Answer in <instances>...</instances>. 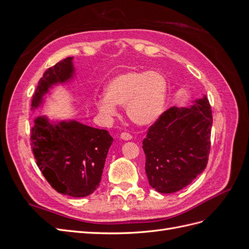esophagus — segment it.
Instances as JSON below:
<instances>
[{
    "label": "esophagus",
    "instance_id": "1",
    "mask_svg": "<svg viewBox=\"0 0 249 249\" xmlns=\"http://www.w3.org/2000/svg\"><path fill=\"white\" fill-rule=\"evenodd\" d=\"M120 138H122L123 140H131L133 137H132V135L129 133H122L120 134Z\"/></svg>",
    "mask_w": 249,
    "mask_h": 249
}]
</instances>
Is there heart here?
Wrapping results in <instances>:
<instances>
[{
  "label": "heart",
  "mask_w": 249,
  "mask_h": 249,
  "mask_svg": "<svg viewBox=\"0 0 249 249\" xmlns=\"http://www.w3.org/2000/svg\"><path fill=\"white\" fill-rule=\"evenodd\" d=\"M106 97L95 101L97 110L108 119L117 115L115 105L125 106L134 124L149 125L161 117L166 107L168 81L160 71H127L111 79L105 86Z\"/></svg>",
  "instance_id": "b5f03b06"
}]
</instances>
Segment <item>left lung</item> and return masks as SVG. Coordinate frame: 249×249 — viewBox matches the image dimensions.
Instances as JSON below:
<instances>
[{
  "label": "left lung",
  "mask_w": 249,
  "mask_h": 249,
  "mask_svg": "<svg viewBox=\"0 0 249 249\" xmlns=\"http://www.w3.org/2000/svg\"><path fill=\"white\" fill-rule=\"evenodd\" d=\"M213 117L207 95L188 108L172 107L149 126L142 141L148 183L160 193L188 186L206 169Z\"/></svg>",
  "instance_id": "obj_1"
}]
</instances>
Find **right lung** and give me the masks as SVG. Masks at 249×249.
Here are the masks:
<instances>
[{
    "instance_id": "obj_1",
    "label": "right lung",
    "mask_w": 249,
    "mask_h": 249,
    "mask_svg": "<svg viewBox=\"0 0 249 249\" xmlns=\"http://www.w3.org/2000/svg\"><path fill=\"white\" fill-rule=\"evenodd\" d=\"M73 57L58 62L43 73L32 100V111L43 106L44 96L76 77ZM113 142L106 130L74 119L51 120L37 116L31 129V145L43 177L54 189L72 197H85L100 186L105 161Z\"/></svg>"
}]
</instances>
